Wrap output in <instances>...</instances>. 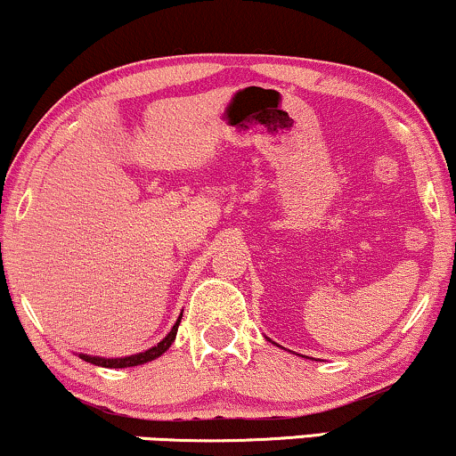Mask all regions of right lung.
Segmentation results:
<instances>
[{"label":"right lung","instance_id":"add662e5","mask_svg":"<svg viewBox=\"0 0 456 456\" xmlns=\"http://www.w3.org/2000/svg\"><path fill=\"white\" fill-rule=\"evenodd\" d=\"M178 324H181V318L176 320V324L172 326V330L166 334L164 341H159L155 347L142 351V354H136V355H128V357H115V360H105V357H92V355H79L82 360L90 362V364L94 366H102V368H130V366H138V364H145V362H151L155 357H159L164 354L166 349L170 347L172 343H175L176 338V330H178Z\"/></svg>","mask_w":456,"mask_h":456}]
</instances>
